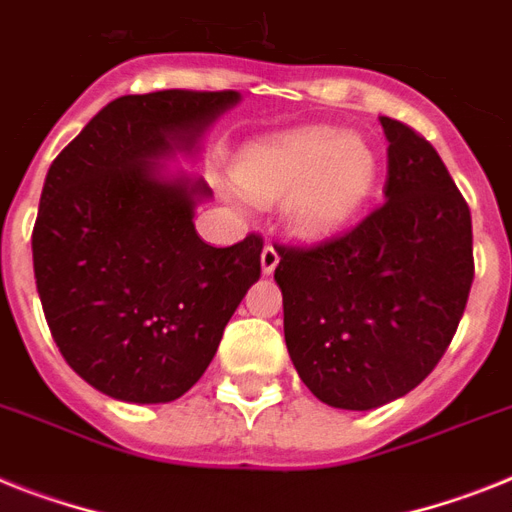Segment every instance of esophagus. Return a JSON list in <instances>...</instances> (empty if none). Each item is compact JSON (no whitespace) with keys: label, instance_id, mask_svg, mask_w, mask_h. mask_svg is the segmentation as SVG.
Here are the masks:
<instances>
[{"label":"esophagus","instance_id":"obj_1","mask_svg":"<svg viewBox=\"0 0 512 512\" xmlns=\"http://www.w3.org/2000/svg\"><path fill=\"white\" fill-rule=\"evenodd\" d=\"M277 264H280V253H277L272 243H266L264 251H261V269H264V274H272Z\"/></svg>","mask_w":512,"mask_h":512}]
</instances>
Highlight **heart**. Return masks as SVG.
<instances>
[{"mask_svg":"<svg viewBox=\"0 0 512 512\" xmlns=\"http://www.w3.org/2000/svg\"><path fill=\"white\" fill-rule=\"evenodd\" d=\"M377 159L358 135L306 128L253 141L243 149L235 180L251 198L285 201L287 222L303 235L340 227L369 193Z\"/></svg>","mask_w":512,"mask_h":512,"instance_id":"b5f03b06","label":"heart"}]
</instances>
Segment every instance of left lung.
I'll use <instances>...</instances> for the list:
<instances>
[{"instance_id": "1", "label": "left lung", "mask_w": 512, "mask_h": 512, "mask_svg": "<svg viewBox=\"0 0 512 512\" xmlns=\"http://www.w3.org/2000/svg\"><path fill=\"white\" fill-rule=\"evenodd\" d=\"M384 201L311 246H274L285 342L322 403L369 411L424 382L474 282L471 209L424 135L382 117Z\"/></svg>"}]
</instances>
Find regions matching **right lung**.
<instances>
[{
	"mask_svg": "<svg viewBox=\"0 0 512 512\" xmlns=\"http://www.w3.org/2000/svg\"><path fill=\"white\" fill-rule=\"evenodd\" d=\"M235 91L120 96L49 167L33 225V274L59 353L125 403H170L201 379L230 316L261 277L264 238H198L204 183L156 177L154 156L196 135Z\"/></svg>",
	"mask_w": 512,
	"mask_h": 512,
	"instance_id": "obj_1",
	"label": "right lung"
}]
</instances>
